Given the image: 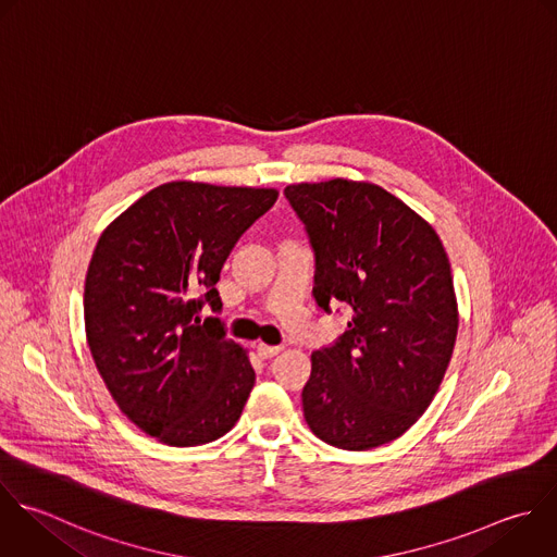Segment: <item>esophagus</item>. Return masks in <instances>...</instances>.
<instances>
[{
  "label": "esophagus",
  "mask_w": 557,
  "mask_h": 557,
  "mask_svg": "<svg viewBox=\"0 0 557 557\" xmlns=\"http://www.w3.org/2000/svg\"><path fill=\"white\" fill-rule=\"evenodd\" d=\"M283 350V346H270V344H257V352L263 357V359H270L274 355H278Z\"/></svg>",
  "instance_id": "1"
}]
</instances>
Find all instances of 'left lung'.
<instances>
[{
	"instance_id": "left-lung-1",
	"label": "left lung",
	"mask_w": 557,
	"mask_h": 557,
	"mask_svg": "<svg viewBox=\"0 0 557 557\" xmlns=\"http://www.w3.org/2000/svg\"><path fill=\"white\" fill-rule=\"evenodd\" d=\"M313 257V298L352 309L348 329L311 355L309 429L368 450L400 437L431 405L457 337L450 263L435 231L372 183L285 187Z\"/></svg>"
}]
</instances>
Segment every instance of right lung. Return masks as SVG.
<instances>
[{"label":"right lung","instance_id":"obj_1","mask_svg":"<svg viewBox=\"0 0 557 557\" xmlns=\"http://www.w3.org/2000/svg\"><path fill=\"white\" fill-rule=\"evenodd\" d=\"M276 189L165 183L100 237L85 281L87 342L111 396L148 435L198 446L228 433L255 385L226 339L215 289L239 237Z\"/></svg>","mask_w":557,"mask_h":557}]
</instances>
